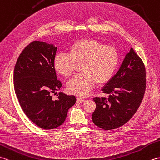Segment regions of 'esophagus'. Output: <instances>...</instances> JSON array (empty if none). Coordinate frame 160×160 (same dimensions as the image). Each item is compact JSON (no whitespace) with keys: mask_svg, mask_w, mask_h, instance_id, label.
<instances>
[{"mask_svg":"<svg viewBox=\"0 0 160 160\" xmlns=\"http://www.w3.org/2000/svg\"><path fill=\"white\" fill-rule=\"evenodd\" d=\"M84 101H85V100H84V99H82V98H79V97L77 98V102H79V103H80V102H84Z\"/></svg>","mask_w":160,"mask_h":160,"instance_id":"34e87169","label":"esophagus"}]
</instances>
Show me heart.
I'll list each match as a JSON object with an SVG mask.
<instances>
[{"label": "heart", "instance_id": "heart-1", "mask_svg": "<svg viewBox=\"0 0 160 160\" xmlns=\"http://www.w3.org/2000/svg\"><path fill=\"white\" fill-rule=\"evenodd\" d=\"M69 53H58L53 67L58 73L69 77L81 64L82 73L77 74L67 84L70 93L80 97L89 94L95 84H103L113 77L119 63V55L113 47L93 39H84L73 43Z\"/></svg>", "mask_w": 160, "mask_h": 160}]
</instances>
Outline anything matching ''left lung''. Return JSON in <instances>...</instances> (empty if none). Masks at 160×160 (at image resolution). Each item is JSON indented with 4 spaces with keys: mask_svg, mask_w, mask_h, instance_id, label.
Here are the masks:
<instances>
[{
    "mask_svg": "<svg viewBox=\"0 0 160 160\" xmlns=\"http://www.w3.org/2000/svg\"><path fill=\"white\" fill-rule=\"evenodd\" d=\"M145 89V66L131 48L116 74L102 89L108 98H93L96 108L92 115L93 122L104 130L123 126L136 113Z\"/></svg>",
    "mask_w": 160,
    "mask_h": 160,
    "instance_id": "obj_1",
    "label": "left lung"
}]
</instances>
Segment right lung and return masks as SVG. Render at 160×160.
<instances>
[{"instance_id":"obj_1","label":"right lung","mask_w":160,"mask_h":160,"mask_svg":"<svg viewBox=\"0 0 160 160\" xmlns=\"http://www.w3.org/2000/svg\"><path fill=\"white\" fill-rule=\"evenodd\" d=\"M57 47L52 44L33 41L27 46L16 61L13 81L19 104L27 116L46 130L63 124L69 108L76 102L74 96L62 92L53 100L52 93L59 91L53 59Z\"/></svg>"}]
</instances>
